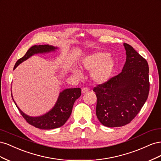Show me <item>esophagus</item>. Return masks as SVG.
Masks as SVG:
<instances>
[{"label": "esophagus", "mask_w": 161, "mask_h": 161, "mask_svg": "<svg viewBox=\"0 0 161 161\" xmlns=\"http://www.w3.org/2000/svg\"><path fill=\"white\" fill-rule=\"evenodd\" d=\"M89 91V89L87 88V87H85V88H83L82 89V93H85V92H87Z\"/></svg>", "instance_id": "1"}]
</instances>
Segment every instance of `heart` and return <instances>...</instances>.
Returning <instances> with one entry per match:
<instances>
[{
	"label": "heart",
	"instance_id": "heart-1",
	"mask_svg": "<svg viewBox=\"0 0 161 161\" xmlns=\"http://www.w3.org/2000/svg\"><path fill=\"white\" fill-rule=\"evenodd\" d=\"M82 67L87 71L91 72V78L96 84H104L110 80L113 75L115 60L109 56L108 53L103 52H95L85 56L82 60ZM74 74L79 78L82 75L80 70L74 69Z\"/></svg>",
	"mask_w": 161,
	"mask_h": 161
}]
</instances>
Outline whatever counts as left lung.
<instances>
[{"mask_svg": "<svg viewBox=\"0 0 161 161\" xmlns=\"http://www.w3.org/2000/svg\"><path fill=\"white\" fill-rule=\"evenodd\" d=\"M124 46L126 61L122 71L93 89L97 118L109 128L129 124L142 109L149 93L147 61L132 46L126 43Z\"/></svg>", "mask_w": 161, "mask_h": 161, "instance_id": "1", "label": "left lung"}]
</instances>
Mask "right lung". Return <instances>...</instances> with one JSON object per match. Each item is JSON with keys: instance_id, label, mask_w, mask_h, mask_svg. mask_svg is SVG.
Wrapping results in <instances>:
<instances>
[{"instance_id": "add662e5", "label": "right lung", "mask_w": 161, "mask_h": 161, "mask_svg": "<svg viewBox=\"0 0 161 161\" xmlns=\"http://www.w3.org/2000/svg\"><path fill=\"white\" fill-rule=\"evenodd\" d=\"M56 49H58L57 47L49 45L33 46L28 50L23 57L17 60L13 70L15 69L21 62L26 60L36 53H49L55 51ZM80 95L81 89L80 88L64 89L60 93L53 108L46 114L38 117H31L24 114L18 108L14 101H13L17 108L20 111L21 115L27 121V123L37 128L42 130H52L61 127L66 122V121L71 115L73 105H74L75 101L79 98Z\"/></svg>"}]
</instances>
